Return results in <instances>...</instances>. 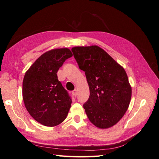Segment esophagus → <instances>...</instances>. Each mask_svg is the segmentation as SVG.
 Instances as JSON below:
<instances>
[{
  "label": "esophagus",
  "instance_id": "obj_1",
  "mask_svg": "<svg viewBox=\"0 0 159 159\" xmlns=\"http://www.w3.org/2000/svg\"><path fill=\"white\" fill-rule=\"evenodd\" d=\"M72 93H73V95L75 96V97H76L77 94H78V90H77L76 89H75L73 91V92H72Z\"/></svg>",
  "mask_w": 159,
  "mask_h": 159
}]
</instances>
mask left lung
I'll use <instances>...</instances> for the list:
<instances>
[{
  "instance_id": "obj_1",
  "label": "left lung",
  "mask_w": 159,
  "mask_h": 159,
  "mask_svg": "<svg viewBox=\"0 0 159 159\" xmlns=\"http://www.w3.org/2000/svg\"><path fill=\"white\" fill-rule=\"evenodd\" d=\"M71 51L89 85V98L84 104L88 119L99 129L113 127L126 113L131 99L125 70L98 46H75Z\"/></svg>"
}]
</instances>
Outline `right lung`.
Listing matches in <instances>:
<instances>
[{"label": "right lung", "instance_id": "1", "mask_svg": "<svg viewBox=\"0 0 159 159\" xmlns=\"http://www.w3.org/2000/svg\"><path fill=\"white\" fill-rule=\"evenodd\" d=\"M72 56L67 48L52 49L41 55L25 73L24 103L29 114L43 125L55 127L68 114L71 99L58 81L57 72Z\"/></svg>", "mask_w": 159, "mask_h": 159}]
</instances>
